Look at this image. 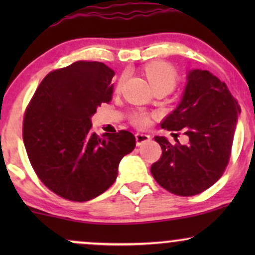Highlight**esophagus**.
<instances>
[{"label": "esophagus", "instance_id": "34e87169", "mask_svg": "<svg viewBox=\"0 0 255 255\" xmlns=\"http://www.w3.org/2000/svg\"><path fill=\"white\" fill-rule=\"evenodd\" d=\"M135 140H136V146H141L142 144H145V142L150 141L151 136L148 135V134H145V133H136Z\"/></svg>", "mask_w": 255, "mask_h": 255}]
</instances>
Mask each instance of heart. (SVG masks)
<instances>
[{
	"label": "heart",
	"mask_w": 255,
	"mask_h": 255,
	"mask_svg": "<svg viewBox=\"0 0 255 255\" xmlns=\"http://www.w3.org/2000/svg\"><path fill=\"white\" fill-rule=\"evenodd\" d=\"M145 73L148 81H150L152 89L165 87V89H169L171 91L177 84V74L170 64L163 62L151 63L145 68ZM121 85L122 79L119 83V90L121 87ZM133 121L134 124L140 126V127H146V126L150 124V116L146 115L144 113H137L133 116Z\"/></svg>",
	"instance_id": "b5f03b06"
}]
</instances>
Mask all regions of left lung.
Here are the masks:
<instances>
[{"instance_id":"1","label":"left lung","mask_w":255,"mask_h":255,"mask_svg":"<svg viewBox=\"0 0 255 255\" xmlns=\"http://www.w3.org/2000/svg\"><path fill=\"white\" fill-rule=\"evenodd\" d=\"M182 98L162 122L166 130H182L188 144H171L154 136L162 157L151 172L166 191L191 197L217 182L230 158L234 134L241 113L227 85L203 69L187 72Z\"/></svg>"}]
</instances>
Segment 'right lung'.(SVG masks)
Segmentation results:
<instances>
[{
    "instance_id": "right-lung-1",
    "label": "right lung",
    "mask_w": 255,
    "mask_h": 255,
    "mask_svg": "<svg viewBox=\"0 0 255 255\" xmlns=\"http://www.w3.org/2000/svg\"><path fill=\"white\" fill-rule=\"evenodd\" d=\"M115 72L102 62L78 61L49 73L24 118L22 137L40 181L73 201L95 199L115 182L119 164L135 147L128 130H91V118L113 99Z\"/></svg>"
}]
</instances>
